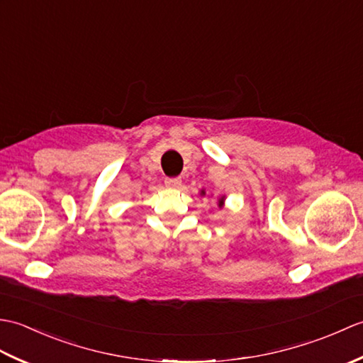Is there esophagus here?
I'll return each instance as SVG.
<instances>
[{
	"mask_svg": "<svg viewBox=\"0 0 363 363\" xmlns=\"http://www.w3.org/2000/svg\"><path fill=\"white\" fill-rule=\"evenodd\" d=\"M181 177H167L165 179V186L169 189H177L181 187Z\"/></svg>",
	"mask_w": 363,
	"mask_h": 363,
	"instance_id": "obj_1",
	"label": "esophagus"
}]
</instances>
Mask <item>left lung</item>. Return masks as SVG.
I'll use <instances>...</instances> for the list:
<instances>
[{"mask_svg":"<svg viewBox=\"0 0 363 363\" xmlns=\"http://www.w3.org/2000/svg\"><path fill=\"white\" fill-rule=\"evenodd\" d=\"M204 194H206V191L203 190V191H201V195H204ZM223 204H225V196H221V198L218 199V207H220V209L223 207Z\"/></svg>","mask_w":363,"mask_h":363,"instance_id":"left-lung-1","label":"left lung"}]
</instances>
